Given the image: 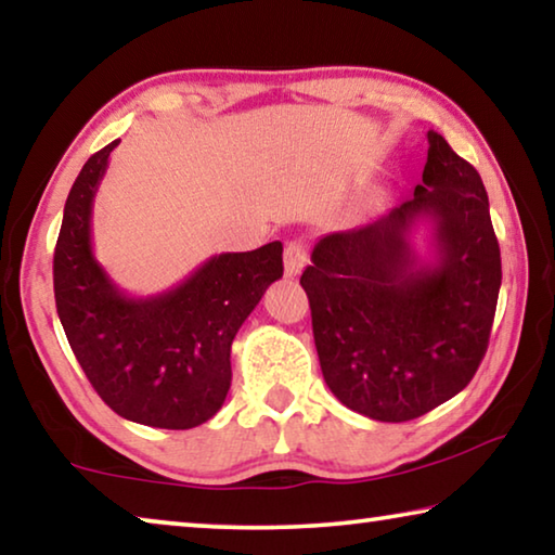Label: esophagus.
<instances>
[{
    "instance_id": "obj_1",
    "label": "esophagus",
    "mask_w": 555,
    "mask_h": 555,
    "mask_svg": "<svg viewBox=\"0 0 555 555\" xmlns=\"http://www.w3.org/2000/svg\"><path fill=\"white\" fill-rule=\"evenodd\" d=\"M308 261V251H306V244L304 242H288L286 244V251H284V271L286 276H296L300 274V269L306 267Z\"/></svg>"
}]
</instances>
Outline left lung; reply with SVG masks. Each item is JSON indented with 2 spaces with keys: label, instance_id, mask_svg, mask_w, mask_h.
Instances as JSON below:
<instances>
[{
  "label": "left lung",
  "instance_id": "8db88e82",
  "mask_svg": "<svg viewBox=\"0 0 555 555\" xmlns=\"http://www.w3.org/2000/svg\"><path fill=\"white\" fill-rule=\"evenodd\" d=\"M300 286L325 384L347 409L401 424L453 399L480 367L502 286L480 173L430 129L411 198L318 240Z\"/></svg>",
  "mask_w": 555,
  "mask_h": 555
}]
</instances>
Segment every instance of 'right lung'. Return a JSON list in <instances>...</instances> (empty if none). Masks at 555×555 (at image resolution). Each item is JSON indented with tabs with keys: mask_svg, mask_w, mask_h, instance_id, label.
<instances>
[{
	"mask_svg": "<svg viewBox=\"0 0 555 555\" xmlns=\"http://www.w3.org/2000/svg\"><path fill=\"white\" fill-rule=\"evenodd\" d=\"M112 142L88 158L63 210L53 291L75 360L100 399L142 426L210 421L230 391V347L264 291L284 276V247L224 251L156 296H129L92 251V203Z\"/></svg>",
	"mask_w": 555,
	"mask_h": 555,
	"instance_id": "obj_1",
	"label": "right lung"
}]
</instances>
